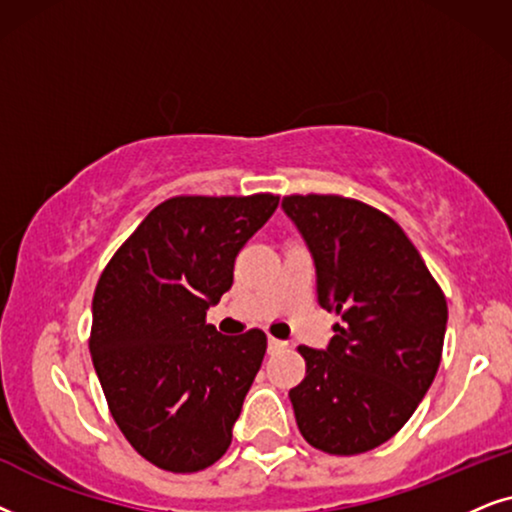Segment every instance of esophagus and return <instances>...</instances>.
<instances>
[{"label": "esophagus", "mask_w": 512, "mask_h": 512, "mask_svg": "<svg viewBox=\"0 0 512 512\" xmlns=\"http://www.w3.org/2000/svg\"><path fill=\"white\" fill-rule=\"evenodd\" d=\"M285 344L283 339H276V337H269V353H276V351H281V349H285Z\"/></svg>", "instance_id": "34e87169"}]
</instances>
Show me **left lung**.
Masks as SVG:
<instances>
[{"instance_id": "8db88e82", "label": "left lung", "mask_w": 512, "mask_h": 512, "mask_svg": "<svg viewBox=\"0 0 512 512\" xmlns=\"http://www.w3.org/2000/svg\"><path fill=\"white\" fill-rule=\"evenodd\" d=\"M316 264V295L337 313L325 351L299 346L290 388L299 433L320 452L353 456L384 445L431 388L447 302L405 231L381 210L335 194L283 199Z\"/></svg>"}]
</instances>
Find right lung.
I'll return each instance as SVG.
<instances>
[{"label":"right lung","instance_id":"right-lung-1","mask_svg":"<svg viewBox=\"0 0 512 512\" xmlns=\"http://www.w3.org/2000/svg\"><path fill=\"white\" fill-rule=\"evenodd\" d=\"M278 196H173L149 213L102 271L93 295V367L135 452L196 473L231 445L267 335H220L206 311L234 283L245 243Z\"/></svg>","mask_w":512,"mask_h":512}]
</instances>
